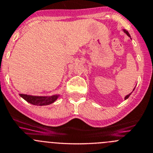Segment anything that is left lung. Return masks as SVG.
<instances>
[{"instance_id":"8db88e82","label":"left lung","mask_w":153,"mask_h":153,"mask_svg":"<svg viewBox=\"0 0 153 153\" xmlns=\"http://www.w3.org/2000/svg\"><path fill=\"white\" fill-rule=\"evenodd\" d=\"M123 32H124L125 33H126V35L128 36H130V33H128V31H126V30H123ZM133 91H134V89H133ZM130 94H131V93H130V94H128V95H126V97H125V100H126V99H127L128 97H130Z\"/></svg>"}]
</instances>
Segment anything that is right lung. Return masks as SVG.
<instances>
[{"mask_svg": "<svg viewBox=\"0 0 153 153\" xmlns=\"http://www.w3.org/2000/svg\"><path fill=\"white\" fill-rule=\"evenodd\" d=\"M20 96L23 97L28 103L37 106H45L53 104L59 97V94L53 96H33L20 94Z\"/></svg>", "mask_w": 153, "mask_h": 153, "instance_id": "1", "label": "right lung"}]
</instances>
